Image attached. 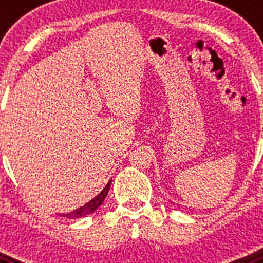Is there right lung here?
Listing matches in <instances>:
<instances>
[{"mask_svg": "<svg viewBox=\"0 0 263 263\" xmlns=\"http://www.w3.org/2000/svg\"><path fill=\"white\" fill-rule=\"evenodd\" d=\"M110 183H111V179L108 182V184L104 187V190L101 192H100L99 195H97L96 197H93L92 200L88 201V203H85L84 205L80 206V208H78V210L72 211V212L69 213H62V217H66V218H71V220H73V218H81V217H85L87 215H90V213H93L95 211L99 208L101 204H103L104 199L106 197V195H108L109 192V188H110Z\"/></svg>", "mask_w": 263, "mask_h": 263, "instance_id": "add662e5", "label": "right lung"}]
</instances>
